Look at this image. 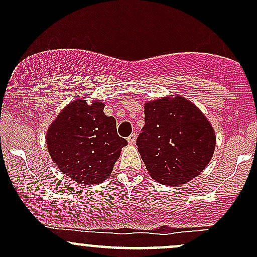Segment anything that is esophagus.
Here are the masks:
<instances>
[{
	"mask_svg": "<svg viewBox=\"0 0 257 257\" xmlns=\"http://www.w3.org/2000/svg\"><path fill=\"white\" fill-rule=\"evenodd\" d=\"M136 141H137V133L131 134V136L128 137V143L129 144H134V143H136Z\"/></svg>",
	"mask_w": 257,
	"mask_h": 257,
	"instance_id": "obj_1",
	"label": "esophagus"
}]
</instances>
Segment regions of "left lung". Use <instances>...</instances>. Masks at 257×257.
<instances>
[{
	"mask_svg": "<svg viewBox=\"0 0 257 257\" xmlns=\"http://www.w3.org/2000/svg\"><path fill=\"white\" fill-rule=\"evenodd\" d=\"M144 115L137 145L150 177L178 186L200 175L216 144L204 113L186 98L174 95L147 102Z\"/></svg>",
	"mask_w": 257,
	"mask_h": 257,
	"instance_id": "left-lung-1",
	"label": "left lung"
}]
</instances>
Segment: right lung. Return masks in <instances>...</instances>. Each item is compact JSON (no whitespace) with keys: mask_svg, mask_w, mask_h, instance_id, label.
Here are the masks:
<instances>
[{"mask_svg":"<svg viewBox=\"0 0 257 257\" xmlns=\"http://www.w3.org/2000/svg\"><path fill=\"white\" fill-rule=\"evenodd\" d=\"M104 103L83 98L72 100L52 121L46 133L54 164L73 181L94 185L113 172L121 148L128 142L116 133V121L105 115Z\"/></svg>","mask_w":257,"mask_h":257,"instance_id":"right-lung-1","label":"right lung"}]
</instances>
